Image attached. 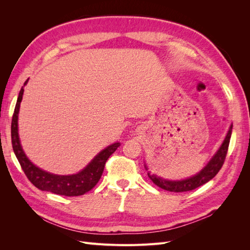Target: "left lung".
I'll list each match as a JSON object with an SVG mask.
<instances>
[{
    "label": "left lung",
    "instance_id": "1",
    "mask_svg": "<svg viewBox=\"0 0 250 250\" xmlns=\"http://www.w3.org/2000/svg\"><path fill=\"white\" fill-rule=\"evenodd\" d=\"M231 130H232V125H230L229 130L226 134V137L222 143L221 147L219 148L217 153L213 156V158L208 162V164L204 167L198 174H196L195 176L187 178L184 180H166L161 177H157L155 175H151L148 173V177L153 181L157 187L162 188L163 190L169 191V192H188L195 190L196 188H198L204 184H207L211 178H214L217 173L220 171L222 166L224 164L226 154H228L229 141L231 137ZM145 168L147 167L145 166Z\"/></svg>",
    "mask_w": 250,
    "mask_h": 250
}]
</instances>
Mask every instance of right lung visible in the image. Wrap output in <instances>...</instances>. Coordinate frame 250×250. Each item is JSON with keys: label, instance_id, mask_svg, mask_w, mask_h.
<instances>
[{"label": "right lung", "instance_id": "obj_1", "mask_svg": "<svg viewBox=\"0 0 250 250\" xmlns=\"http://www.w3.org/2000/svg\"><path fill=\"white\" fill-rule=\"evenodd\" d=\"M27 82L28 80L25 82V84ZM22 94H24V87H21L20 90L16 108H14L12 116L11 143L14 154H16L27 178L31 181L33 186L42 191L51 192L57 195L70 196V197L71 196H80L92 190L101 178L105 163L108 160V157L118 149V147H120V143L112 144V145L102 150L100 153H98V155L94 157V160L84 169L77 174H73V175H55V174H51L37 168L27 158L24 151H22L19 138L18 118Z\"/></svg>", "mask_w": 250, "mask_h": 250}]
</instances>
